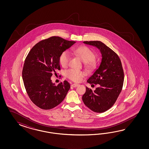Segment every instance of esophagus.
Returning a JSON list of instances; mask_svg holds the SVG:
<instances>
[{"label":"esophagus","instance_id":"obj_1","mask_svg":"<svg viewBox=\"0 0 149 149\" xmlns=\"http://www.w3.org/2000/svg\"><path fill=\"white\" fill-rule=\"evenodd\" d=\"M79 85V84H73L72 85H71V86L72 87H76L77 86H78Z\"/></svg>","mask_w":149,"mask_h":149}]
</instances>
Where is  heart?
Returning a JSON list of instances; mask_svg holds the SVG:
<instances>
[{
    "label": "heart",
    "mask_w": 149,
    "mask_h": 149,
    "mask_svg": "<svg viewBox=\"0 0 149 149\" xmlns=\"http://www.w3.org/2000/svg\"><path fill=\"white\" fill-rule=\"evenodd\" d=\"M72 53L78 56L85 62V65L88 68L94 67L95 65V54L89 47L82 46L72 49ZM70 59V54L68 51H64L59 57V62L63 67H67ZM65 76L69 79L74 82H79L85 76V72L81 70L70 69L65 71Z\"/></svg>",
    "instance_id": "1"
}]
</instances>
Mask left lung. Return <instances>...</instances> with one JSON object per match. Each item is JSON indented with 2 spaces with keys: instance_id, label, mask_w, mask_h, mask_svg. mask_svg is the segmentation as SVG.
Instances as JSON below:
<instances>
[{
  "instance_id": "1",
  "label": "left lung",
  "mask_w": 149,
  "mask_h": 149,
  "mask_svg": "<svg viewBox=\"0 0 149 149\" xmlns=\"http://www.w3.org/2000/svg\"><path fill=\"white\" fill-rule=\"evenodd\" d=\"M97 47L102 54L98 68L87 80L90 84H99L92 91L86 87L82 99L88 108L95 113H103L111 108L122 91L124 72L119 57L113 50L100 41H84Z\"/></svg>"
}]
</instances>
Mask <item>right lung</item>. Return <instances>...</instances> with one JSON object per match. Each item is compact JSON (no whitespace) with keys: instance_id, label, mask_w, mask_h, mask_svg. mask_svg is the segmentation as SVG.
Returning a JSON list of instances; mask_svg holds the SVG:
<instances>
[{"instance_id":"obj_1","label":"right lung","mask_w":149,"mask_h":149,"mask_svg":"<svg viewBox=\"0 0 149 149\" xmlns=\"http://www.w3.org/2000/svg\"><path fill=\"white\" fill-rule=\"evenodd\" d=\"M75 42L52 36L38 42L27 55L23 68V80L29 98L39 108H54L65 98L70 87L69 82L65 80L56 86L51 77L61 69V54Z\"/></svg>"}]
</instances>
